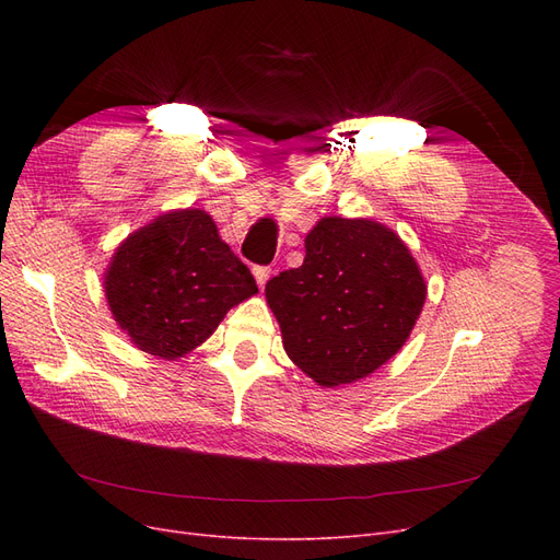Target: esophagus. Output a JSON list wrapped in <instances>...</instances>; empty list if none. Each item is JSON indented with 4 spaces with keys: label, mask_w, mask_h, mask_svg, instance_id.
I'll use <instances>...</instances> for the list:
<instances>
[{
    "label": "esophagus",
    "mask_w": 560,
    "mask_h": 560,
    "mask_svg": "<svg viewBox=\"0 0 560 560\" xmlns=\"http://www.w3.org/2000/svg\"><path fill=\"white\" fill-rule=\"evenodd\" d=\"M252 273H254V280H257V284L264 290V284H266L268 278H270V268H268V266H254Z\"/></svg>",
    "instance_id": "1"
}]
</instances>
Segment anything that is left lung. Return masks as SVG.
<instances>
[{"label":"left lung","mask_w":560,"mask_h":560,"mask_svg":"<svg viewBox=\"0 0 560 560\" xmlns=\"http://www.w3.org/2000/svg\"><path fill=\"white\" fill-rule=\"evenodd\" d=\"M425 296L409 247L371 219L322 217L303 264L266 282L284 352L325 387L360 381L397 354Z\"/></svg>","instance_id":"obj_1"}]
</instances>
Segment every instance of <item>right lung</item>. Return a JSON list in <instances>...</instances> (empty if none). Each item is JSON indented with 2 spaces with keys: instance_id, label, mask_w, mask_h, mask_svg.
Instances as JSON below:
<instances>
[{
  "instance_id": "1",
  "label": "right lung",
  "mask_w": 560,
  "mask_h": 560,
  "mask_svg": "<svg viewBox=\"0 0 560 560\" xmlns=\"http://www.w3.org/2000/svg\"><path fill=\"white\" fill-rule=\"evenodd\" d=\"M259 292L202 210H175L130 233L105 273L109 311L130 341L163 360L191 352Z\"/></svg>"
}]
</instances>
